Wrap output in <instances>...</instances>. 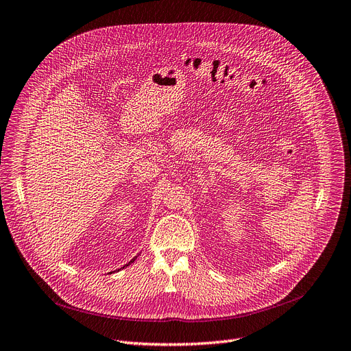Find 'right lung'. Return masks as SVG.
Segmentation results:
<instances>
[{
	"instance_id": "add662e5",
	"label": "right lung",
	"mask_w": 351,
	"mask_h": 351,
	"mask_svg": "<svg viewBox=\"0 0 351 351\" xmlns=\"http://www.w3.org/2000/svg\"><path fill=\"white\" fill-rule=\"evenodd\" d=\"M133 261H134V258H133V260H132V261H130V263H129V264H126V265H125V267H128V265H130V264H132V263H133ZM125 267H123V268H125Z\"/></svg>"
}]
</instances>
